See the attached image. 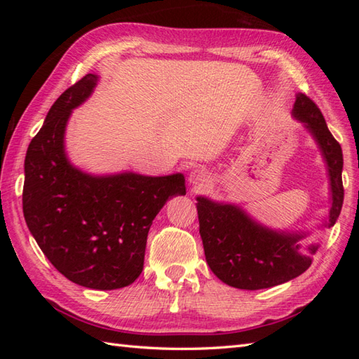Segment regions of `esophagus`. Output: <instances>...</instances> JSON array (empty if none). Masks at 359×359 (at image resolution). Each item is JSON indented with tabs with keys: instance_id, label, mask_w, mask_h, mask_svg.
Wrapping results in <instances>:
<instances>
[{
	"instance_id": "obj_1",
	"label": "esophagus",
	"mask_w": 359,
	"mask_h": 359,
	"mask_svg": "<svg viewBox=\"0 0 359 359\" xmlns=\"http://www.w3.org/2000/svg\"><path fill=\"white\" fill-rule=\"evenodd\" d=\"M189 184L194 188H202L210 184V175L205 170H193L189 172Z\"/></svg>"
}]
</instances>
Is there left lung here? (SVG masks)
<instances>
[{
  "instance_id": "1",
  "label": "left lung",
  "mask_w": 359,
  "mask_h": 359,
  "mask_svg": "<svg viewBox=\"0 0 359 359\" xmlns=\"http://www.w3.org/2000/svg\"><path fill=\"white\" fill-rule=\"evenodd\" d=\"M293 116L313 135L329 168L332 208L327 225L333 226L344 201L341 144L327 128L323 112L307 95H296ZM197 215L211 271L236 288L261 290L284 284L309 269L318 250V245H310L307 251H301L304 234L269 230L236 205L197 197Z\"/></svg>"
}]
</instances>
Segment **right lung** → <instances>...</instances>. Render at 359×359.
<instances>
[{
    "label": "right lung",
    "instance_id": "1",
    "mask_svg": "<svg viewBox=\"0 0 359 359\" xmlns=\"http://www.w3.org/2000/svg\"><path fill=\"white\" fill-rule=\"evenodd\" d=\"M88 74L52 104L25 160L22 212L50 264L75 284L126 287L140 276L152 220L168 199L187 193L184 174L90 175L69 163L65 129L93 93Z\"/></svg>",
    "mask_w": 359,
    "mask_h": 359
}]
</instances>
